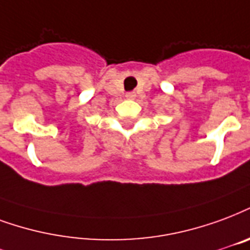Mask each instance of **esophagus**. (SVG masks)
<instances>
[{
  "instance_id": "1",
  "label": "esophagus",
  "mask_w": 250,
  "mask_h": 250,
  "mask_svg": "<svg viewBox=\"0 0 250 250\" xmlns=\"http://www.w3.org/2000/svg\"><path fill=\"white\" fill-rule=\"evenodd\" d=\"M125 97H127V99H134L135 94H134V92H128V94H127Z\"/></svg>"
}]
</instances>
